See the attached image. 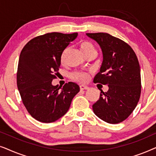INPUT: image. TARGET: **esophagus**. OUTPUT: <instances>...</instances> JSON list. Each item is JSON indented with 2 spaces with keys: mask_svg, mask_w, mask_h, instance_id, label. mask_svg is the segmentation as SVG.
<instances>
[{
  "mask_svg": "<svg viewBox=\"0 0 156 156\" xmlns=\"http://www.w3.org/2000/svg\"><path fill=\"white\" fill-rule=\"evenodd\" d=\"M89 89V87L86 86V85H83V84L80 85V89H81V90H84V89Z\"/></svg>",
  "mask_w": 156,
  "mask_h": 156,
  "instance_id": "obj_1",
  "label": "esophagus"
}]
</instances>
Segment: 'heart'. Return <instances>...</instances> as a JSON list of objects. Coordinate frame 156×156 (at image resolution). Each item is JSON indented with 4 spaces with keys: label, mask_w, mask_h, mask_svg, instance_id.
Returning a JSON list of instances; mask_svg holds the SVG:
<instances>
[{
    "label": "heart",
    "mask_w": 156,
    "mask_h": 156,
    "mask_svg": "<svg viewBox=\"0 0 156 156\" xmlns=\"http://www.w3.org/2000/svg\"><path fill=\"white\" fill-rule=\"evenodd\" d=\"M80 48L82 50L83 54L85 55L89 54L91 52H96L95 48L91 42L89 41H82L80 42ZM62 62H64V54L62 55L61 57ZM72 79L74 80L78 81L80 82H86L89 79V74L84 72H75L71 74Z\"/></svg>",
    "instance_id": "b5f03b06"
}]
</instances>
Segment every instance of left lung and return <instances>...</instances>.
<instances>
[{
    "label": "left lung",
    "instance_id": "1",
    "mask_svg": "<svg viewBox=\"0 0 156 156\" xmlns=\"http://www.w3.org/2000/svg\"><path fill=\"white\" fill-rule=\"evenodd\" d=\"M101 48L103 61L94 82L107 84L101 90L99 99L93 104L94 113L106 123H119L133 112L141 91L140 69L138 58L131 47L108 33H87Z\"/></svg>",
    "mask_w": 156,
    "mask_h": 156
}]
</instances>
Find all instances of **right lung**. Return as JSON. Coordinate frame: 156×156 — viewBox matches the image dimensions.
<instances>
[{
	"label": "right lung",
	"instance_id": "right-lung-1",
	"mask_svg": "<svg viewBox=\"0 0 156 156\" xmlns=\"http://www.w3.org/2000/svg\"><path fill=\"white\" fill-rule=\"evenodd\" d=\"M78 33H47L37 36L21 51L17 73V86L29 114L42 123H52L69 110L72 100L80 91L76 83L63 87L53 86L61 65L63 51Z\"/></svg>",
	"mask_w": 156,
	"mask_h": 156
}]
</instances>
